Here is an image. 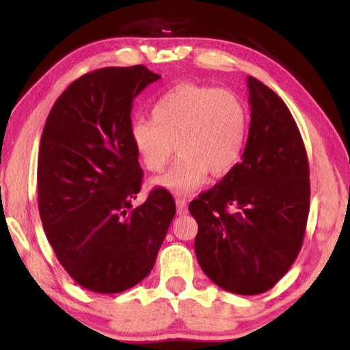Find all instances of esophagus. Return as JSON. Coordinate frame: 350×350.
<instances>
[{
	"label": "esophagus",
	"instance_id": "34e87169",
	"mask_svg": "<svg viewBox=\"0 0 350 350\" xmlns=\"http://www.w3.org/2000/svg\"><path fill=\"white\" fill-rule=\"evenodd\" d=\"M176 206H177V213H179V215H183V213L188 212L187 200H185V198L177 197V198H176Z\"/></svg>",
	"mask_w": 350,
	"mask_h": 350
}]
</instances>
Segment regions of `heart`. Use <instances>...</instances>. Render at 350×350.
Returning <instances> with one entry per match:
<instances>
[{"label":"heart","mask_w":350,"mask_h":350,"mask_svg":"<svg viewBox=\"0 0 350 350\" xmlns=\"http://www.w3.org/2000/svg\"><path fill=\"white\" fill-rule=\"evenodd\" d=\"M248 124V108L234 92L180 83L153 103L152 120L132 122L131 141L141 165L150 173L167 165L176 144V162L153 185L187 194L202 187L207 173L224 177L237 167Z\"/></svg>","instance_id":"heart-1"}]
</instances>
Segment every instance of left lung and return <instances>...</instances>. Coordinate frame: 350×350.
Returning <instances> with one entry per match:
<instances>
[{
    "mask_svg": "<svg viewBox=\"0 0 350 350\" xmlns=\"http://www.w3.org/2000/svg\"><path fill=\"white\" fill-rule=\"evenodd\" d=\"M251 123L242 162L189 203L196 254L215 284L258 295L298 257L310 212V168L293 116L278 94L248 77Z\"/></svg>",
    "mask_w": 350,
    "mask_h": 350,
    "instance_id": "obj_1",
    "label": "left lung"
}]
</instances>
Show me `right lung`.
I'll return each instance as SVG.
<instances>
[{
  "label": "right lung",
  "instance_id": "add662e5",
  "mask_svg": "<svg viewBox=\"0 0 350 350\" xmlns=\"http://www.w3.org/2000/svg\"><path fill=\"white\" fill-rule=\"evenodd\" d=\"M159 78L143 64L85 73L44 123L37 162L42 224L66 272L96 293L143 281L174 218V198L163 188L132 207L143 170L131 141V109Z\"/></svg>",
  "mask_w": 350,
  "mask_h": 350
}]
</instances>
